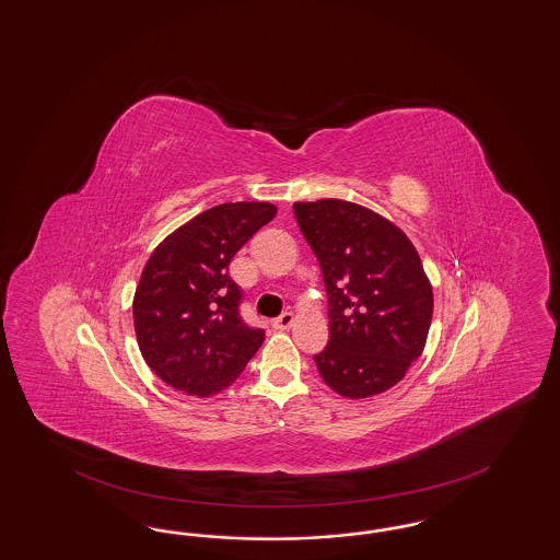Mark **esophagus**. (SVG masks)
I'll return each mask as SVG.
<instances>
[{"instance_id": "esophagus-1", "label": "esophagus", "mask_w": 560, "mask_h": 560, "mask_svg": "<svg viewBox=\"0 0 560 560\" xmlns=\"http://www.w3.org/2000/svg\"><path fill=\"white\" fill-rule=\"evenodd\" d=\"M293 323H295V316H293L291 312H283L279 318L272 320V328H277V330H288V328L293 327Z\"/></svg>"}]
</instances>
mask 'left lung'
Returning a JSON list of instances; mask_svg holds the SVG:
<instances>
[{
    "label": "left lung",
    "instance_id": "left-lung-1",
    "mask_svg": "<svg viewBox=\"0 0 560 560\" xmlns=\"http://www.w3.org/2000/svg\"><path fill=\"white\" fill-rule=\"evenodd\" d=\"M293 214L327 288L328 346L316 368L348 399L381 395L424 351L434 295L420 254L395 223L355 202H295Z\"/></svg>",
    "mask_w": 560,
    "mask_h": 560
}]
</instances>
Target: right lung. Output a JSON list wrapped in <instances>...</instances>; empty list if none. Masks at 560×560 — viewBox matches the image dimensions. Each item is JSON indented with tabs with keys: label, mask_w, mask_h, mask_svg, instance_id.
<instances>
[{
	"label": "right lung",
	"mask_w": 560,
	"mask_h": 560,
	"mask_svg": "<svg viewBox=\"0 0 560 560\" xmlns=\"http://www.w3.org/2000/svg\"><path fill=\"white\" fill-rule=\"evenodd\" d=\"M277 214L270 202H225L170 233L147 260L135 293L138 348L154 374L196 397L232 385L265 341L240 318L230 262Z\"/></svg>",
	"instance_id": "obj_1"
}]
</instances>
